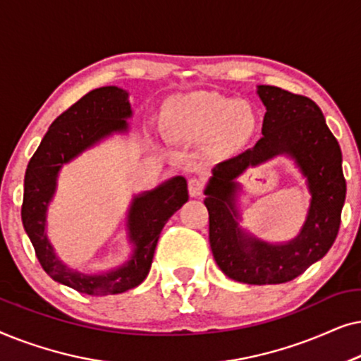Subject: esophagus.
I'll return each instance as SVG.
<instances>
[{"mask_svg":"<svg viewBox=\"0 0 361 361\" xmlns=\"http://www.w3.org/2000/svg\"><path fill=\"white\" fill-rule=\"evenodd\" d=\"M204 180L199 179V177H192L189 179V194L190 197H200L204 194Z\"/></svg>","mask_w":361,"mask_h":361,"instance_id":"1","label":"esophagus"}]
</instances>
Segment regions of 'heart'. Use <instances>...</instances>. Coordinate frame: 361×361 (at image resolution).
<instances>
[{
	"label": "heart",
	"instance_id": "obj_1",
	"mask_svg": "<svg viewBox=\"0 0 361 361\" xmlns=\"http://www.w3.org/2000/svg\"><path fill=\"white\" fill-rule=\"evenodd\" d=\"M256 126L250 105L210 92H195L180 98L172 116V130L184 137H202L215 133L224 142H235L251 135Z\"/></svg>",
	"mask_w": 361,
	"mask_h": 361
}]
</instances>
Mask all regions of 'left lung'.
<instances>
[{
  "label": "left lung",
  "mask_w": 361,
  "mask_h": 361,
  "mask_svg": "<svg viewBox=\"0 0 361 361\" xmlns=\"http://www.w3.org/2000/svg\"><path fill=\"white\" fill-rule=\"evenodd\" d=\"M258 95L266 106L263 137L251 149L214 167L204 204L209 210L210 248L219 268L230 279L261 286L293 281L327 255L340 228L347 184L342 151L315 102L271 85H259ZM281 154L295 159L313 199L300 235L288 244L273 245L238 226L234 179L250 165Z\"/></svg>",
  "instance_id": "obj_1"
}]
</instances>
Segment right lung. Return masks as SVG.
Masks as SVG:
<instances>
[{"mask_svg":"<svg viewBox=\"0 0 361 361\" xmlns=\"http://www.w3.org/2000/svg\"><path fill=\"white\" fill-rule=\"evenodd\" d=\"M128 92L102 87L88 92L57 116L29 161L24 176L21 219L42 269L54 281L88 295L120 294L146 279L166 221L189 200L187 182L177 176L154 190L135 195L128 210V238L135 246L131 259L103 274L71 269L54 253L46 235V214L57 185L59 171L73 157L113 133L128 131L131 118Z\"/></svg>","mask_w":361,"mask_h":361,"instance_id":"1","label":"right lung"}]
</instances>
